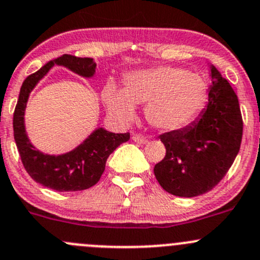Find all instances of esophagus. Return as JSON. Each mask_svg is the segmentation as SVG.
<instances>
[{"instance_id": "1", "label": "esophagus", "mask_w": 260, "mask_h": 260, "mask_svg": "<svg viewBox=\"0 0 260 260\" xmlns=\"http://www.w3.org/2000/svg\"><path fill=\"white\" fill-rule=\"evenodd\" d=\"M132 140L135 141V142H137V143H147L148 142V138L147 137H145V136H142V135H135L132 137Z\"/></svg>"}]
</instances>
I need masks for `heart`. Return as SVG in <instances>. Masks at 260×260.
<instances>
[{"label":"heart","mask_w":260,"mask_h":260,"mask_svg":"<svg viewBox=\"0 0 260 260\" xmlns=\"http://www.w3.org/2000/svg\"><path fill=\"white\" fill-rule=\"evenodd\" d=\"M107 108L118 120L135 117L136 106L146 104V118L164 132L190 124L203 109L208 96L205 81L199 75L174 67H157L128 73L124 89L109 81L103 89Z\"/></svg>","instance_id":"b5f03b06"}]
</instances>
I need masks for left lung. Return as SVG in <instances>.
<instances>
[{
    "instance_id": "8db88e82",
    "label": "left lung",
    "mask_w": 260,
    "mask_h": 260,
    "mask_svg": "<svg viewBox=\"0 0 260 260\" xmlns=\"http://www.w3.org/2000/svg\"><path fill=\"white\" fill-rule=\"evenodd\" d=\"M209 103L198 120L159 136L166 156L154 166L167 192L193 198L212 190L232 167L240 149L243 119L232 85L211 65Z\"/></svg>"
}]
</instances>
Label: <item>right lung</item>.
I'll return each instance as SVG.
<instances>
[{
	"label": "right lung",
	"instance_id": "1",
	"mask_svg": "<svg viewBox=\"0 0 260 260\" xmlns=\"http://www.w3.org/2000/svg\"><path fill=\"white\" fill-rule=\"evenodd\" d=\"M54 65L65 67L75 74L91 78L96 64L91 57L62 55L28 75L20 89L14 113V137L23 167L31 179L45 187L56 191H81L95 185L106 169L109 154L129 140V133H112L96 128L81 145L64 154H45L36 149L25 129V108L32 89Z\"/></svg>",
	"mask_w": 260,
	"mask_h": 260
}]
</instances>
